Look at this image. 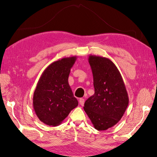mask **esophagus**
<instances>
[{
    "instance_id": "1",
    "label": "esophagus",
    "mask_w": 157,
    "mask_h": 157,
    "mask_svg": "<svg viewBox=\"0 0 157 157\" xmlns=\"http://www.w3.org/2000/svg\"><path fill=\"white\" fill-rule=\"evenodd\" d=\"M84 102H85L84 98H81L80 99H79V103H80L81 105H84Z\"/></svg>"
}]
</instances>
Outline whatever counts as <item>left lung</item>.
<instances>
[{"mask_svg":"<svg viewBox=\"0 0 157 157\" xmlns=\"http://www.w3.org/2000/svg\"><path fill=\"white\" fill-rule=\"evenodd\" d=\"M94 94L85 102L84 110L97 130L116 125L129 103L128 92L119 70L105 57L90 55Z\"/></svg>","mask_w":157,"mask_h":157,"instance_id":"8db88e82","label":"left lung"}]
</instances>
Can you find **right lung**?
Returning <instances> with one entry per match:
<instances>
[{
  "label": "right lung",
  "mask_w": 157,
  "mask_h": 157,
  "mask_svg": "<svg viewBox=\"0 0 157 157\" xmlns=\"http://www.w3.org/2000/svg\"><path fill=\"white\" fill-rule=\"evenodd\" d=\"M76 60L71 56L56 60L40 77L33 97V106L38 119L46 125L57 126L78 105L68 83V77Z\"/></svg>",
  "instance_id": "right-lung-1"
}]
</instances>
